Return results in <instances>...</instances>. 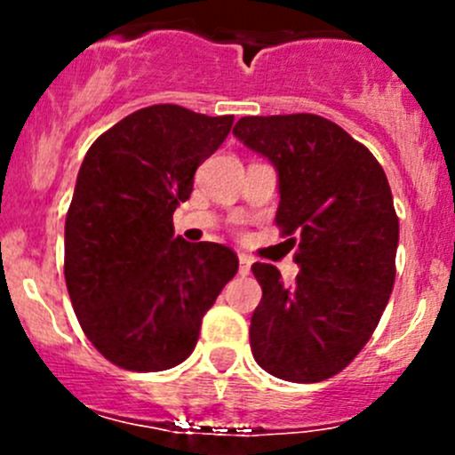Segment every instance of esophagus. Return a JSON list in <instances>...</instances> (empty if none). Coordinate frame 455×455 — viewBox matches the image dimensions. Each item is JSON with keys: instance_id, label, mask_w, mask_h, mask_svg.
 <instances>
[{"instance_id": "1", "label": "esophagus", "mask_w": 455, "mask_h": 455, "mask_svg": "<svg viewBox=\"0 0 455 455\" xmlns=\"http://www.w3.org/2000/svg\"><path fill=\"white\" fill-rule=\"evenodd\" d=\"M251 257L249 255H240V275H249L251 273Z\"/></svg>"}]
</instances>
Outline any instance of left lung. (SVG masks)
I'll list each match as a JSON object with an SVG mask.
<instances>
[{"label":"left lung","instance_id":"obj_1","mask_svg":"<svg viewBox=\"0 0 455 455\" xmlns=\"http://www.w3.org/2000/svg\"><path fill=\"white\" fill-rule=\"evenodd\" d=\"M233 134L277 169L275 222L299 266L283 286L273 264H253L261 301L251 350L277 379L319 383L363 350L392 295L398 218L387 176L368 147L316 114L244 116Z\"/></svg>","mask_w":455,"mask_h":455}]
</instances>
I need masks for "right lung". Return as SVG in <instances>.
<instances>
[{"label":"right lung","instance_id":"right-lung-1","mask_svg":"<svg viewBox=\"0 0 455 455\" xmlns=\"http://www.w3.org/2000/svg\"><path fill=\"white\" fill-rule=\"evenodd\" d=\"M233 116L151 105L87 149L66 215V283L92 346L123 370L160 371L194 352L202 316L237 273L215 242L173 237L196 169Z\"/></svg>","mask_w":455,"mask_h":455}]
</instances>
